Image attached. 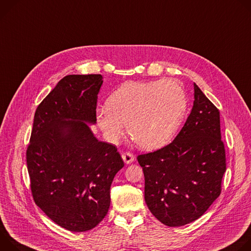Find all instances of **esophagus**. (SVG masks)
Segmentation results:
<instances>
[{
  "mask_svg": "<svg viewBox=\"0 0 251 251\" xmlns=\"http://www.w3.org/2000/svg\"><path fill=\"white\" fill-rule=\"evenodd\" d=\"M122 156H123L124 161H125L126 164H129V163H131V162L134 160V156H133V154L130 153V152H125V153L122 154Z\"/></svg>",
  "mask_w": 251,
  "mask_h": 251,
  "instance_id": "esophagus-1",
  "label": "esophagus"
}]
</instances>
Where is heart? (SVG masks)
I'll use <instances>...</instances> for the list:
<instances>
[{"label":"heart","mask_w":251,"mask_h":251,"mask_svg":"<svg viewBox=\"0 0 251 251\" xmlns=\"http://www.w3.org/2000/svg\"><path fill=\"white\" fill-rule=\"evenodd\" d=\"M188 106L181 83L174 78L126 82L111 94L96 121L109 143H117L126 124L128 134L145 150L168 145L180 128Z\"/></svg>","instance_id":"obj_1"}]
</instances>
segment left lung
Masks as SVG:
<instances>
[{
    "label": "left lung",
    "instance_id": "obj_1",
    "mask_svg": "<svg viewBox=\"0 0 251 251\" xmlns=\"http://www.w3.org/2000/svg\"><path fill=\"white\" fill-rule=\"evenodd\" d=\"M145 200L151 212L168 226L200 218L219 197L226 171L217 107L194 83L190 114L175 140L140 154Z\"/></svg>",
    "mask_w": 251,
    "mask_h": 251
}]
</instances>
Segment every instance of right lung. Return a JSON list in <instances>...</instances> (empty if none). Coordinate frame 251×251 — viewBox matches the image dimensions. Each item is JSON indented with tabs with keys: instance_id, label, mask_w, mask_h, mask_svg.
I'll use <instances>...</instances> for the list:
<instances>
[{
	"instance_id": "add662e5",
	"label": "right lung",
	"mask_w": 251,
	"mask_h": 251,
	"mask_svg": "<svg viewBox=\"0 0 251 251\" xmlns=\"http://www.w3.org/2000/svg\"><path fill=\"white\" fill-rule=\"evenodd\" d=\"M101 75L63 77L37 107L26 149L36 204L70 231L96 227L106 215L110 185L124 161L113 145L100 142L95 125Z\"/></svg>"
}]
</instances>
